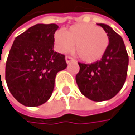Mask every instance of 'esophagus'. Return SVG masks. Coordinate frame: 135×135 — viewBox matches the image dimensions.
<instances>
[{"label": "esophagus", "mask_w": 135, "mask_h": 135, "mask_svg": "<svg viewBox=\"0 0 135 135\" xmlns=\"http://www.w3.org/2000/svg\"><path fill=\"white\" fill-rule=\"evenodd\" d=\"M74 61V60L72 57H70V56H65V61H66V63H67V64H69L70 62Z\"/></svg>", "instance_id": "1"}]
</instances>
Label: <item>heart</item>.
I'll list each match as a JSON object with an SVG mask.
<instances>
[{"label": "heart", "instance_id": "obj_1", "mask_svg": "<svg viewBox=\"0 0 135 135\" xmlns=\"http://www.w3.org/2000/svg\"><path fill=\"white\" fill-rule=\"evenodd\" d=\"M58 52H70L75 44V50L81 60L94 63L102 58L109 44L108 34L102 28L90 23L73 25L65 32L56 31L54 35Z\"/></svg>", "mask_w": 135, "mask_h": 135}]
</instances>
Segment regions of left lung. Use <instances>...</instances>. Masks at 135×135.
Masks as SVG:
<instances>
[{
    "label": "left lung",
    "mask_w": 135,
    "mask_h": 135,
    "mask_svg": "<svg viewBox=\"0 0 135 135\" xmlns=\"http://www.w3.org/2000/svg\"><path fill=\"white\" fill-rule=\"evenodd\" d=\"M100 26L109 38V44L101 60L91 65L79 63L76 83L81 93L93 101L112 99L122 88L127 75L129 56L122 38L104 23Z\"/></svg>",
    "instance_id": "1"
}]
</instances>
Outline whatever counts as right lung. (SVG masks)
Wrapping results in <instances>:
<instances>
[{
  "instance_id": "right-lung-1",
  "label": "right lung",
  "mask_w": 135,
  "mask_h": 135,
  "mask_svg": "<svg viewBox=\"0 0 135 135\" xmlns=\"http://www.w3.org/2000/svg\"><path fill=\"white\" fill-rule=\"evenodd\" d=\"M58 27L54 23L36 24L13 43L6 80L10 93L25 106L37 107L47 102L56 74L67 67L65 56L53 50L54 34Z\"/></svg>"
}]
</instances>
